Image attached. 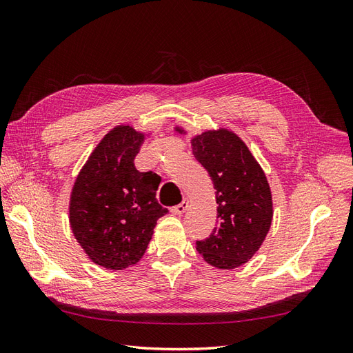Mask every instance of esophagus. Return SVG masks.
<instances>
[{
	"label": "esophagus",
	"instance_id": "obj_1",
	"mask_svg": "<svg viewBox=\"0 0 353 353\" xmlns=\"http://www.w3.org/2000/svg\"><path fill=\"white\" fill-rule=\"evenodd\" d=\"M187 209H188V200H187V199H184L183 201L179 203V205L174 206V208L170 209V210H172L174 215H183V213H184Z\"/></svg>",
	"mask_w": 353,
	"mask_h": 353
}]
</instances>
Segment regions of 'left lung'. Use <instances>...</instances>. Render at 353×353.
Masks as SVG:
<instances>
[{"instance_id": "1", "label": "left lung", "mask_w": 353, "mask_h": 353, "mask_svg": "<svg viewBox=\"0 0 353 353\" xmlns=\"http://www.w3.org/2000/svg\"><path fill=\"white\" fill-rule=\"evenodd\" d=\"M191 145L215 185L218 203V225L208 239L196 241V248L212 266L234 270L259 250L270 231L268 181L249 148L227 130L203 132Z\"/></svg>"}]
</instances>
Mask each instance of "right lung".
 Wrapping results in <instances>:
<instances>
[{
    "mask_svg": "<svg viewBox=\"0 0 353 353\" xmlns=\"http://www.w3.org/2000/svg\"><path fill=\"white\" fill-rule=\"evenodd\" d=\"M144 141L131 126H117L95 147L70 196V227L90 259L123 270L143 258L159 218L160 178L140 172L134 159Z\"/></svg>",
    "mask_w": 353,
    "mask_h": 353,
    "instance_id": "obj_1",
    "label": "right lung"
}]
</instances>
